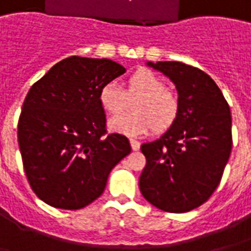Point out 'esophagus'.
<instances>
[{
    "instance_id": "esophagus-1",
    "label": "esophagus",
    "mask_w": 251,
    "mask_h": 251,
    "mask_svg": "<svg viewBox=\"0 0 251 251\" xmlns=\"http://www.w3.org/2000/svg\"><path fill=\"white\" fill-rule=\"evenodd\" d=\"M130 147L133 151H138V149H140V142L137 141V140H133V138H130Z\"/></svg>"
}]
</instances>
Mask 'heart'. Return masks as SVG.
<instances>
[{"label":"heart","instance_id":"heart-1","mask_svg":"<svg viewBox=\"0 0 251 251\" xmlns=\"http://www.w3.org/2000/svg\"><path fill=\"white\" fill-rule=\"evenodd\" d=\"M133 100V113L111 118L110 130L126 136L145 134L152 129L154 133H163L174 125L179 115V99L167 90L161 77L149 70L131 74L125 88L117 82H109L99 91L100 106L109 114H120Z\"/></svg>","mask_w":251,"mask_h":251}]
</instances>
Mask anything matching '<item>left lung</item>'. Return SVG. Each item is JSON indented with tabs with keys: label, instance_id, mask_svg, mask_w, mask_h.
Segmentation results:
<instances>
[{
	"label": "left lung",
	"instance_id": "8db88e82",
	"mask_svg": "<svg viewBox=\"0 0 251 251\" xmlns=\"http://www.w3.org/2000/svg\"><path fill=\"white\" fill-rule=\"evenodd\" d=\"M175 83L179 115L158 140L141 145L142 196L167 212H188L219 185L232 147L231 113L205 72L180 62L147 63Z\"/></svg>",
	"mask_w": 251,
	"mask_h": 251
}]
</instances>
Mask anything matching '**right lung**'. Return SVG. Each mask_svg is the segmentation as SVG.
I'll list each match as a JSON object with an SVG mask.
<instances>
[{
  "label": "right lung",
  "instance_id": "1",
  "mask_svg": "<svg viewBox=\"0 0 251 251\" xmlns=\"http://www.w3.org/2000/svg\"><path fill=\"white\" fill-rule=\"evenodd\" d=\"M125 72L110 59L71 56L28 91L17 137L28 183L44 203L63 210L93 203L130 153L125 136L107 134L99 102L102 86Z\"/></svg>",
  "mask_w": 251,
  "mask_h": 251
}]
</instances>
